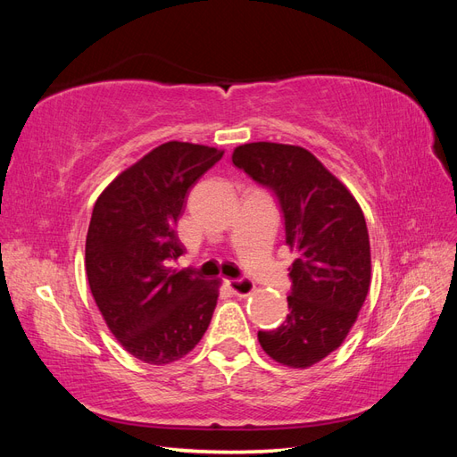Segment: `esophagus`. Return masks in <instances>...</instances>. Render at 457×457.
Segmentation results:
<instances>
[{
	"instance_id": "esophagus-1",
	"label": "esophagus",
	"mask_w": 457,
	"mask_h": 457,
	"mask_svg": "<svg viewBox=\"0 0 457 457\" xmlns=\"http://www.w3.org/2000/svg\"><path fill=\"white\" fill-rule=\"evenodd\" d=\"M227 287L230 289L234 295L245 297V295H250L253 292L255 284L252 280H247V278H232V280H227Z\"/></svg>"
}]
</instances>
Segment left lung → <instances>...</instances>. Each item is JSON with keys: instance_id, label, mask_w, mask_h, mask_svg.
<instances>
[{"instance_id": "left-lung-1", "label": "left lung", "mask_w": 457, "mask_h": 457, "mask_svg": "<svg viewBox=\"0 0 457 457\" xmlns=\"http://www.w3.org/2000/svg\"><path fill=\"white\" fill-rule=\"evenodd\" d=\"M232 163L269 188L284 217L289 267V314L259 331L262 351L276 362L307 368L347 337L370 289V238L361 205L309 150L278 143L234 148Z\"/></svg>"}]
</instances>
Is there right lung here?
I'll return each instance as SVG.
<instances>
[{
	"mask_svg": "<svg viewBox=\"0 0 457 457\" xmlns=\"http://www.w3.org/2000/svg\"><path fill=\"white\" fill-rule=\"evenodd\" d=\"M225 150L171 141L118 175L93 207L86 270L96 307L146 364H170L196 347L219 297L217 280L171 270L183 255L175 227L192 185Z\"/></svg>",
	"mask_w": 457,
	"mask_h": 457,
	"instance_id": "obj_1",
	"label": "right lung"
}]
</instances>
